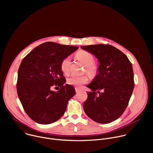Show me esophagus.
Returning <instances> with one entry per match:
<instances>
[{
	"mask_svg": "<svg viewBox=\"0 0 153 153\" xmlns=\"http://www.w3.org/2000/svg\"><path fill=\"white\" fill-rule=\"evenodd\" d=\"M75 90H76V93H79V92L81 91V90L79 89V88H75Z\"/></svg>",
	"mask_w": 153,
	"mask_h": 153,
	"instance_id": "esophagus-1",
	"label": "esophagus"
}]
</instances>
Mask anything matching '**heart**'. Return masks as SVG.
<instances>
[{"label": "heart", "mask_w": 153, "mask_h": 153, "mask_svg": "<svg viewBox=\"0 0 153 153\" xmlns=\"http://www.w3.org/2000/svg\"><path fill=\"white\" fill-rule=\"evenodd\" d=\"M77 57L86 66V71L91 75L96 73L97 68L93 63L94 62V57L93 55L86 51H80L76 54ZM71 64L70 57H66L64 58L60 63V70L64 74H68L70 71V67ZM88 81V77L86 75L83 76H71L67 80V84L80 88L83 85Z\"/></svg>", "instance_id": "b5f03b06"}]
</instances>
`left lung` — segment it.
<instances>
[{
    "label": "left lung",
    "mask_w": 153,
    "mask_h": 153,
    "mask_svg": "<svg viewBox=\"0 0 153 153\" xmlns=\"http://www.w3.org/2000/svg\"><path fill=\"white\" fill-rule=\"evenodd\" d=\"M100 63L98 74L87 85L92 91L83 103L86 114L99 123H108L120 117L126 108L134 87L132 64L116 47L105 44L82 46Z\"/></svg>",
    "instance_id": "left-lung-1"
}]
</instances>
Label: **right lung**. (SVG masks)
<instances>
[{
  "mask_svg": "<svg viewBox=\"0 0 153 153\" xmlns=\"http://www.w3.org/2000/svg\"><path fill=\"white\" fill-rule=\"evenodd\" d=\"M78 47L52 42L43 43L28 54L18 70L17 92L27 114L43 125L58 120L66 111L68 102L75 94L66 82L60 63ZM53 86L60 87L57 92Z\"/></svg>",
  "mask_w": 153,
  "mask_h": 153,
  "instance_id": "right-lung-1",
  "label": "right lung"
}]
</instances>
